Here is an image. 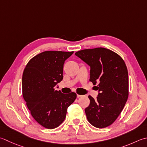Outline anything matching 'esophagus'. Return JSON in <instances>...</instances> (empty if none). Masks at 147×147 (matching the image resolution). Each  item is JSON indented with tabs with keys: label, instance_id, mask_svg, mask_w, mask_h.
Masks as SVG:
<instances>
[{
	"label": "esophagus",
	"instance_id": "1",
	"mask_svg": "<svg viewBox=\"0 0 147 147\" xmlns=\"http://www.w3.org/2000/svg\"><path fill=\"white\" fill-rule=\"evenodd\" d=\"M82 96H83L82 95H79V94H77V97H78V98H79V97H81Z\"/></svg>",
	"mask_w": 147,
	"mask_h": 147
}]
</instances>
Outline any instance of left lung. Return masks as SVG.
I'll use <instances>...</instances> for the list:
<instances>
[{"label": "left lung", "instance_id": "8db88e82", "mask_svg": "<svg viewBox=\"0 0 147 147\" xmlns=\"http://www.w3.org/2000/svg\"><path fill=\"white\" fill-rule=\"evenodd\" d=\"M75 55L90 67V81L98 82L97 99L88 96L90 105L85 108L88 121L94 127L105 128L119 116L129 96L127 67L122 57L105 48L86 49Z\"/></svg>", "mask_w": 147, "mask_h": 147}]
</instances>
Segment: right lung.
I'll list each match as a JSON object with an SVG mask.
<instances>
[{
	"label": "right lung",
	"mask_w": 147,
	"mask_h": 147,
	"mask_svg": "<svg viewBox=\"0 0 147 147\" xmlns=\"http://www.w3.org/2000/svg\"><path fill=\"white\" fill-rule=\"evenodd\" d=\"M74 51H46L27 63L22 77L23 97L32 116L42 127L54 129L64 122L76 94H63L55 87L63 79L65 60ZM58 88V87H57Z\"/></svg>",
	"instance_id": "obj_1"
}]
</instances>
